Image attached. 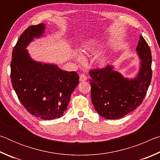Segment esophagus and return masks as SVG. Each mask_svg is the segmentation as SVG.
I'll return each mask as SVG.
<instances>
[{
    "label": "esophagus",
    "instance_id": "34e87169",
    "mask_svg": "<svg viewBox=\"0 0 160 160\" xmlns=\"http://www.w3.org/2000/svg\"><path fill=\"white\" fill-rule=\"evenodd\" d=\"M88 79V77L85 74H80V82H83V81H85Z\"/></svg>",
    "mask_w": 160,
    "mask_h": 160
}]
</instances>
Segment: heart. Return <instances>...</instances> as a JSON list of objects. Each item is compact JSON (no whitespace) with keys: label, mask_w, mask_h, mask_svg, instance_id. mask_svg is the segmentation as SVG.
<instances>
[{"label":"heart","mask_w":160,"mask_h":160,"mask_svg":"<svg viewBox=\"0 0 160 160\" xmlns=\"http://www.w3.org/2000/svg\"><path fill=\"white\" fill-rule=\"evenodd\" d=\"M96 47H97V45H96L95 42H94V40H91V41L88 42V43H86L85 44H84L83 47H84V49H85V50H84L83 51H94V50H95ZM99 62L100 64H103V63H104V61L102 58H99Z\"/></svg>","instance_id":"obj_1"}]
</instances>
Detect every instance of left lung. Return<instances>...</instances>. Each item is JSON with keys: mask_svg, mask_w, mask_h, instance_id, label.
I'll return each mask as SVG.
<instances>
[{"mask_svg": "<svg viewBox=\"0 0 160 160\" xmlns=\"http://www.w3.org/2000/svg\"><path fill=\"white\" fill-rule=\"evenodd\" d=\"M141 60L138 75L125 78L112 66L90 71L92 102L103 118L118 119L138 107L147 94L152 79V55L142 36L136 48Z\"/></svg>", "mask_w": 160, "mask_h": 160, "instance_id": "1", "label": "left lung"}]
</instances>
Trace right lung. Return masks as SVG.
Segmentation results:
<instances>
[{"label":"right lung","instance_id":"right-lung-1","mask_svg":"<svg viewBox=\"0 0 160 160\" xmlns=\"http://www.w3.org/2000/svg\"><path fill=\"white\" fill-rule=\"evenodd\" d=\"M44 24L32 25L20 35L13 48L10 63L12 88L22 104L31 114L44 120L63 116L72 92L79 84L75 71H66L53 64L36 62L27 46L42 36Z\"/></svg>","mask_w":160,"mask_h":160}]
</instances>
